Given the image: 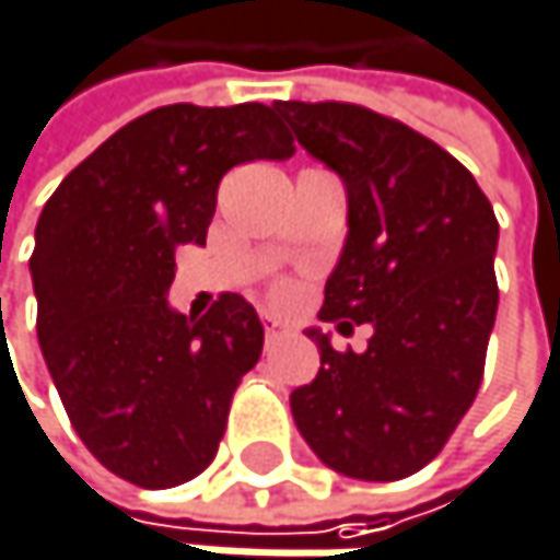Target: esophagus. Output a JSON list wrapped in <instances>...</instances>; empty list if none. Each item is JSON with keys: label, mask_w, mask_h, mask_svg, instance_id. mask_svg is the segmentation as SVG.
<instances>
[{"label": "esophagus", "mask_w": 560, "mask_h": 560, "mask_svg": "<svg viewBox=\"0 0 560 560\" xmlns=\"http://www.w3.org/2000/svg\"><path fill=\"white\" fill-rule=\"evenodd\" d=\"M281 337H288V327L279 324V320H272V317H266V340H269V343H276V340H281Z\"/></svg>", "instance_id": "obj_1"}]
</instances>
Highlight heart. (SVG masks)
<instances>
[{
  "mask_svg": "<svg viewBox=\"0 0 560 560\" xmlns=\"http://www.w3.org/2000/svg\"><path fill=\"white\" fill-rule=\"evenodd\" d=\"M272 301H276V304H291V301H294V288H291L288 281H279V284L272 288Z\"/></svg>",
  "mask_w": 560,
  "mask_h": 560,
  "instance_id": "heart-1",
  "label": "heart"
}]
</instances>
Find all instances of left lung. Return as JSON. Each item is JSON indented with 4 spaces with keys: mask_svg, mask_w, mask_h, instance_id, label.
<instances>
[{
    "mask_svg": "<svg viewBox=\"0 0 560 560\" xmlns=\"http://www.w3.org/2000/svg\"><path fill=\"white\" fill-rule=\"evenodd\" d=\"M298 142L347 187V243L320 320L373 324L363 353L320 350L314 383L291 392L311 451L337 474L389 483L441 454L474 405L500 288L497 213L454 155L353 103H276Z\"/></svg>",
    "mask_w": 560,
    "mask_h": 560,
    "instance_id": "obj_1",
    "label": "left lung"
}]
</instances>
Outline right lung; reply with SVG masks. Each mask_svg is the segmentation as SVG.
Segmentation results:
<instances>
[{"label":"right lung","instance_id":"right-lung-1","mask_svg":"<svg viewBox=\"0 0 560 560\" xmlns=\"http://www.w3.org/2000/svg\"><path fill=\"white\" fill-rule=\"evenodd\" d=\"M291 155L272 106L174 103L109 136L45 203L38 343L73 431L116 477L168 490L213 460L266 330L230 291L200 320L177 314L174 249L207 243L233 165Z\"/></svg>","mask_w":560,"mask_h":560}]
</instances>
